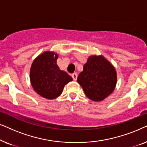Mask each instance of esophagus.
Here are the masks:
<instances>
[{
	"label": "esophagus",
	"mask_w": 147,
	"mask_h": 147,
	"mask_svg": "<svg viewBox=\"0 0 147 147\" xmlns=\"http://www.w3.org/2000/svg\"><path fill=\"white\" fill-rule=\"evenodd\" d=\"M72 79H73L74 81H76L77 79V74L76 73V72H74V73L72 74Z\"/></svg>",
	"instance_id": "1"
}]
</instances>
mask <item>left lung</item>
Returning <instances> with one entry per match:
<instances>
[{"label": "left lung", "instance_id": "1", "mask_svg": "<svg viewBox=\"0 0 147 147\" xmlns=\"http://www.w3.org/2000/svg\"><path fill=\"white\" fill-rule=\"evenodd\" d=\"M77 82L88 98L93 101H103L114 91L116 70L102 55L90 56L78 76Z\"/></svg>", "mask_w": 147, "mask_h": 147}]
</instances>
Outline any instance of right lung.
I'll use <instances>...</instances> for the list:
<instances>
[{"mask_svg": "<svg viewBox=\"0 0 147 147\" xmlns=\"http://www.w3.org/2000/svg\"><path fill=\"white\" fill-rule=\"evenodd\" d=\"M58 54L46 51L35 58L30 68V81L37 93L48 99L60 96L64 86L72 81L65 71L60 70L56 61Z\"/></svg>", "mask_w": 147, "mask_h": 147, "instance_id": "add662e5", "label": "right lung"}]
</instances>
